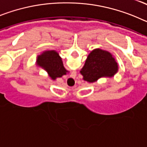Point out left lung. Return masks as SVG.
<instances>
[{
	"mask_svg": "<svg viewBox=\"0 0 147 147\" xmlns=\"http://www.w3.org/2000/svg\"><path fill=\"white\" fill-rule=\"evenodd\" d=\"M118 71L119 65L113 54L107 51L96 49L88 54L80 74L83 80L93 83L100 78L113 77Z\"/></svg>",
	"mask_w": 147,
	"mask_h": 147,
	"instance_id": "8db88e82",
	"label": "left lung"
}]
</instances>
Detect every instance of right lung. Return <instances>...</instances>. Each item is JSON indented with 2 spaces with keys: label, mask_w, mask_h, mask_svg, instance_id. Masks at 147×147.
<instances>
[{
  "label": "right lung",
  "mask_w": 147,
  "mask_h": 147,
  "mask_svg": "<svg viewBox=\"0 0 147 147\" xmlns=\"http://www.w3.org/2000/svg\"><path fill=\"white\" fill-rule=\"evenodd\" d=\"M36 65L47 71L52 80L62 77L69 71L65 68L62 58L55 50H46L37 56Z\"/></svg>",
  "instance_id": "add662e5"
}]
</instances>
